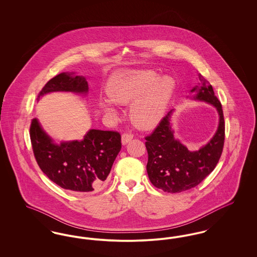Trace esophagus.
Listing matches in <instances>:
<instances>
[{"mask_svg":"<svg viewBox=\"0 0 257 257\" xmlns=\"http://www.w3.org/2000/svg\"><path fill=\"white\" fill-rule=\"evenodd\" d=\"M134 135L130 132H125L123 133L122 137H121V142H122V145H126L127 143H129L132 139H133Z\"/></svg>","mask_w":257,"mask_h":257,"instance_id":"obj_1","label":"esophagus"}]
</instances>
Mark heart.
I'll return each mask as SVG.
<instances>
[{
	"instance_id": "obj_1",
	"label": "heart",
	"mask_w": 257,
	"mask_h": 257,
	"mask_svg": "<svg viewBox=\"0 0 257 257\" xmlns=\"http://www.w3.org/2000/svg\"><path fill=\"white\" fill-rule=\"evenodd\" d=\"M174 90L171 77L159 78L151 70H130L113 76L107 86L110 99H101L99 107L114 113V103H132L130 116L135 125L150 129L162 119Z\"/></svg>"
}]
</instances>
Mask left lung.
Returning a JSON list of instances; mask_svg holds the SVG:
<instances>
[{
  "instance_id": "1",
  "label": "left lung",
  "mask_w": 257,
  "mask_h": 257,
  "mask_svg": "<svg viewBox=\"0 0 257 257\" xmlns=\"http://www.w3.org/2000/svg\"><path fill=\"white\" fill-rule=\"evenodd\" d=\"M198 77L202 86L192 89V92L197 90L195 98L214 105L220 114L218 130L207 145L191 152L176 141L170 123L171 110L146 137L148 177L156 188L167 193H180L201 183L214 171L222 153L225 137L222 107L210 83L201 74Z\"/></svg>"
}]
</instances>
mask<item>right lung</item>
<instances>
[{
	"instance_id": "obj_1",
	"label": "right lung",
	"mask_w": 257,
	"mask_h": 257,
	"mask_svg": "<svg viewBox=\"0 0 257 257\" xmlns=\"http://www.w3.org/2000/svg\"><path fill=\"white\" fill-rule=\"evenodd\" d=\"M84 77L61 73L51 79L37 95L39 100L52 91L86 93ZM30 137L35 158L40 170L51 181L75 193L100 190L121 149V136L116 131L89 130L81 142L55 145L40 127L37 118L30 126Z\"/></svg>"
}]
</instances>
